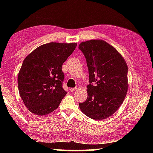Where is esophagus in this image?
<instances>
[{
  "instance_id": "esophagus-1",
  "label": "esophagus",
  "mask_w": 153,
  "mask_h": 153,
  "mask_svg": "<svg viewBox=\"0 0 153 153\" xmlns=\"http://www.w3.org/2000/svg\"><path fill=\"white\" fill-rule=\"evenodd\" d=\"M78 89H79L78 87H75V88H71L70 89V91L71 92H74V91H76L78 90Z\"/></svg>"
}]
</instances>
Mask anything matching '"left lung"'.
<instances>
[{
	"label": "left lung",
	"instance_id": "left-lung-1",
	"mask_svg": "<svg viewBox=\"0 0 153 153\" xmlns=\"http://www.w3.org/2000/svg\"><path fill=\"white\" fill-rule=\"evenodd\" d=\"M79 48L86 58L90 83L87 100L79 104L80 110L93 120L106 119L118 110L126 98L128 65L122 54L103 40L82 42Z\"/></svg>",
	"mask_w": 153,
	"mask_h": 153
}]
</instances>
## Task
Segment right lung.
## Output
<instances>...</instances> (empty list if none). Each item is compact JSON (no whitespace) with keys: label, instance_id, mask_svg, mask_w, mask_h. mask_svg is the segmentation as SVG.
Instances as JSON below:
<instances>
[{"label":"right lung","instance_id":"obj_1","mask_svg":"<svg viewBox=\"0 0 153 153\" xmlns=\"http://www.w3.org/2000/svg\"><path fill=\"white\" fill-rule=\"evenodd\" d=\"M77 43L42 45L25 58L18 76L19 95L32 113L47 115L59 106L67 92L62 88V66Z\"/></svg>","mask_w":153,"mask_h":153}]
</instances>
